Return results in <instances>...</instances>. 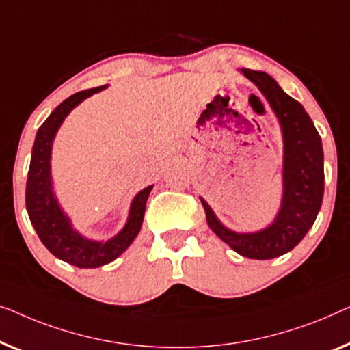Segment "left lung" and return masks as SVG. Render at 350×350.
<instances>
[{"instance_id": "8db88e82", "label": "left lung", "mask_w": 350, "mask_h": 350, "mask_svg": "<svg viewBox=\"0 0 350 350\" xmlns=\"http://www.w3.org/2000/svg\"><path fill=\"white\" fill-rule=\"evenodd\" d=\"M241 72L254 82L271 106L282 131V200L274 220L265 228L238 233L225 226L208 201L201 198L211 230L234 252L252 260H269L287 254L316 222L323 198L322 139L311 117L263 71Z\"/></svg>"}]
</instances>
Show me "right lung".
Wrapping results in <instances>:
<instances>
[{
  "mask_svg": "<svg viewBox=\"0 0 350 350\" xmlns=\"http://www.w3.org/2000/svg\"><path fill=\"white\" fill-rule=\"evenodd\" d=\"M107 85H101L90 90L75 93L58 105L46 122L39 126L31 150L29 161L25 203L28 217L41 243L63 262L75 265L77 268H100L103 265L114 262L120 257L139 233L144 220L146 203L154 185L137 191L130 204L128 219L119 233L107 241L90 239L79 233L72 222L58 203L51 171L52 147L57 131L70 112L81 105L88 96L105 90Z\"/></svg>",
  "mask_w": 350,
  "mask_h": 350,
  "instance_id": "obj_1",
  "label": "right lung"
}]
</instances>
